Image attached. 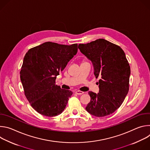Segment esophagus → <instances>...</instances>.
I'll return each mask as SVG.
<instances>
[{
	"instance_id": "obj_1",
	"label": "esophagus",
	"mask_w": 150,
	"mask_h": 150,
	"mask_svg": "<svg viewBox=\"0 0 150 150\" xmlns=\"http://www.w3.org/2000/svg\"><path fill=\"white\" fill-rule=\"evenodd\" d=\"M75 93H76V94H78V95H81V94H83L84 92L81 91H79V90H77V91H75Z\"/></svg>"
}]
</instances>
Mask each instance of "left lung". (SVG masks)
<instances>
[{
    "instance_id": "obj_1",
    "label": "left lung",
    "mask_w": 150,
    "mask_h": 150,
    "mask_svg": "<svg viewBox=\"0 0 150 150\" xmlns=\"http://www.w3.org/2000/svg\"><path fill=\"white\" fill-rule=\"evenodd\" d=\"M81 52L91 61L99 93L89 91L90 102L85 108L91 115L104 117L115 112L129 91L131 69L123 50L117 45L100 38L79 44Z\"/></svg>"
}]
</instances>
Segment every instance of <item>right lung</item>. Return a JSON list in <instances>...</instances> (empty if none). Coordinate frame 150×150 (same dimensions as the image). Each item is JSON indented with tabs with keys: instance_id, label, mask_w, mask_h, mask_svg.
Masks as SVG:
<instances>
[{
	"instance_id": "1",
	"label": "right lung",
	"mask_w": 150,
	"mask_h": 150,
	"mask_svg": "<svg viewBox=\"0 0 150 150\" xmlns=\"http://www.w3.org/2000/svg\"><path fill=\"white\" fill-rule=\"evenodd\" d=\"M77 52V44L68 46L49 41L25 54L20 78L25 97L38 113L53 117L65 109L73 93L62 89L55 81Z\"/></svg>"
}]
</instances>
